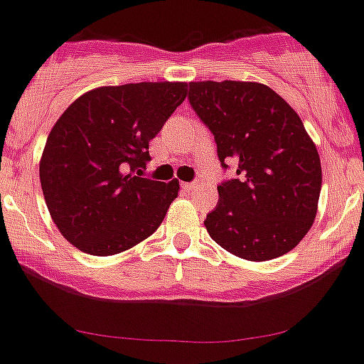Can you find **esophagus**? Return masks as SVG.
Here are the masks:
<instances>
[{
    "label": "esophagus",
    "instance_id": "obj_1",
    "mask_svg": "<svg viewBox=\"0 0 364 364\" xmlns=\"http://www.w3.org/2000/svg\"><path fill=\"white\" fill-rule=\"evenodd\" d=\"M181 186H183V188L186 190V192H192V190H196V188H197L196 183H183Z\"/></svg>",
    "mask_w": 364,
    "mask_h": 364
}]
</instances>
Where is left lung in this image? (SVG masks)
Segmentation results:
<instances>
[{
  "instance_id": "8db88e82",
  "label": "left lung",
  "mask_w": 364,
  "mask_h": 364,
  "mask_svg": "<svg viewBox=\"0 0 364 364\" xmlns=\"http://www.w3.org/2000/svg\"><path fill=\"white\" fill-rule=\"evenodd\" d=\"M188 101L213 135L222 168L236 164L204 220L211 238L249 261L290 252L311 228L322 188L318 151L301 117L252 81L188 83Z\"/></svg>"
}]
</instances>
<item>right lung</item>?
I'll return each mask as SVG.
<instances>
[{
    "mask_svg": "<svg viewBox=\"0 0 364 364\" xmlns=\"http://www.w3.org/2000/svg\"><path fill=\"white\" fill-rule=\"evenodd\" d=\"M185 97L186 83L144 81L90 90L63 112L38 168L63 238L92 256H112L160 228L179 183L142 172L151 139Z\"/></svg>",
    "mask_w": 364,
    "mask_h": 364,
    "instance_id": "add662e5",
    "label": "right lung"
}]
</instances>
